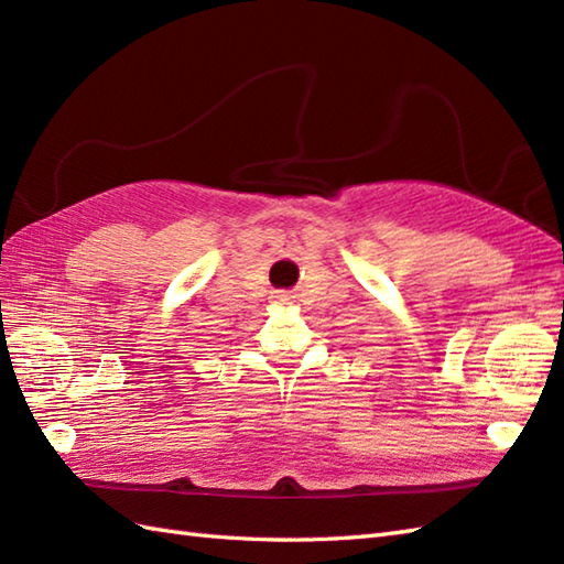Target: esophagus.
I'll return each mask as SVG.
<instances>
[{
    "label": "esophagus",
    "instance_id": "1",
    "mask_svg": "<svg viewBox=\"0 0 564 564\" xmlns=\"http://www.w3.org/2000/svg\"><path fill=\"white\" fill-rule=\"evenodd\" d=\"M276 300H279V303H288V295H279Z\"/></svg>",
    "mask_w": 564,
    "mask_h": 564
}]
</instances>
